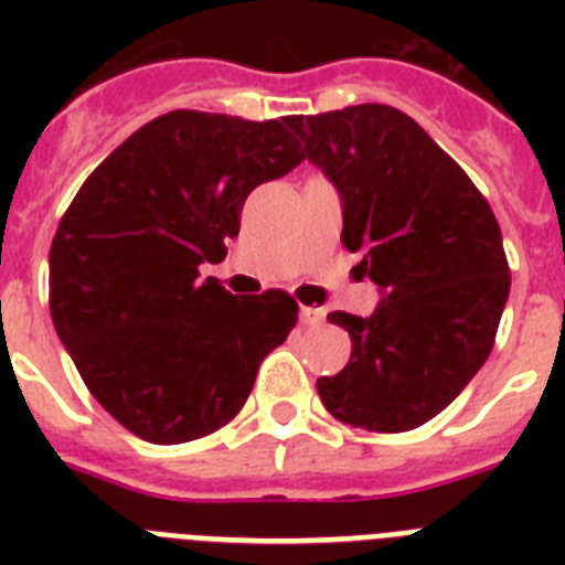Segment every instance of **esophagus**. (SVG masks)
<instances>
[{"mask_svg": "<svg viewBox=\"0 0 565 565\" xmlns=\"http://www.w3.org/2000/svg\"><path fill=\"white\" fill-rule=\"evenodd\" d=\"M299 319H302V326H308V328L319 326V322H322V319H326V308L302 306V308H299Z\"/></svg>", "mask_w": 565, "mask_h": 565, "instance_id": "34e87169", "label": "esophagus"}]
</instances>
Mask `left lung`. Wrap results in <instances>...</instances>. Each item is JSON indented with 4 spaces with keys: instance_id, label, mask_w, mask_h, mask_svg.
Listing matches in <instances>:
<instances>
[{
    "instance_id": "1",
    "label": "left lung",
    "mask_w": 565,
    "mask_h": 565,
    "mask_svg": "<svg viewBox=\"0 0 565 565\" xmlns=\"http://www.w3.org/2000/svg\"><path fill=\"white\" fill-rule=\"evenodd\" d=\"M306 158L342 198V243L384 291L351 333V362L319 376L333 418L367 433L430 422L481 371L509 297L501 226L469 174L411 115L359 104L294 115Z\"/></svg>"
}]
</instances>
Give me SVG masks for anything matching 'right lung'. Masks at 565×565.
<instances>
[{"label":"right lung","mask_w":565,"mask_h":565,"mask_svg":"<svg viewBox=\"0 0 565 565\" xmlns=\"http://www.w3.org/2000/svg\"><path fill=\"white\" fill-rule=\"evenodd\" d=\"M306 161L291 118L172 109L104 158L50 246V317L87 391L152 444L232 422L297 326L286 291L234 297L221 263L254 186Z\"/></svg>","instance_id":"1"}]
</instances>
